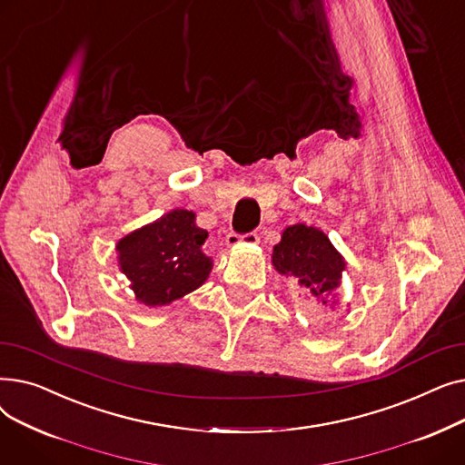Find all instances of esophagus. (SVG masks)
Instances as JSON below:
<instances>
[{
	"mask_svg": "<svg viewBox=\"0 0 465 465\" xmlns=\"http://www.w3.org/2000/svg\"><path fill=\"white\" fill-rule=\"evenodd\" d=\"M226 242H228V247L256 245V242H258V235H256L254 232H251V233H235V232H232V233H228Z\"/></svg>",
	"mask_w": 465,
	"mask_h": 465,
	"instance_id": "1",
	"label": "esophagus"
}]
</instances>
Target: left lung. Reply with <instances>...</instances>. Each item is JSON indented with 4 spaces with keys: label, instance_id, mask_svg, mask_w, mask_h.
Wrapping results in <instances>:
<instances>
[{
    "label": "left lung",
    "instance_id": "8db88e82",
    "mask_svg": "<svg viewBox=\"0 0 465 465\" xmlns=\"http://www.w3.org/2000/svg\"><path fill=\"white\" fill-rule=\"evenodd\" d=\"M272 262L284 277H296L298 282L328 303V296L341 284L345 272V260L341 256L324 232L305 224L288 226L281 242L273 247Z\"/></svg>",
    "mask_w": 465,
    "mask_h": 465
}]
</instances>
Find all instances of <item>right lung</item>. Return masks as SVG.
<instances>
[{
  "instance_id": "add662e5",
  "label": "right lung",
  "mask_w": 465,
  "mask_h": 465,
  "mask_svg": "<svg viewBox=\"0 0 465 465\" xmlns=\"http://www.w3.org/2000/svg\"><path fill=\"white\" fill-rule=\"evenodd\" d=\"M205 239L207 232L195 226V214L186 209L169 211L122 237L118 265L135 300L162 307L200 288L213 270V260L202 251Z\"/></svg>"
}]
</instances>
